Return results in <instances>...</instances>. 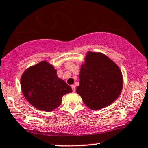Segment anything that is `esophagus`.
<instances>
[{"label":"esophagus","mask_w":148,"mask_h":148,"mask_svg":"<svg viewBox=\"0 0 148 148\" xmlns=\"http://www.w3.org/2000/svg\"><path fill=\"white\" fill-rule=\"evenodd\" d=\"M71 88H72L73 92H75V86L74 84H73V85H71Z\"/></svg>","instance_id":"esophagus-1"}]
</instances>
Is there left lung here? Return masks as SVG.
Returning <instances> with one entry per match:
<instances>
[{
	"label": "left lung",
	"mask_w": 148,
	"mask_h": 148,
	"mask_svg": "<svg viewBox=\"0 0 148 148\" xmlns=\"http://www.w3.org/2000/svg\"><path fill=\"white\" fill-rule=\"evenodd\" d=\"M76 92L92 110L108 106L117 99L122 88V75L118 66L102 54L88 52L79 73Z\"/></svg>",
	"instance_id": "left-lung-1"
}]
</instances>
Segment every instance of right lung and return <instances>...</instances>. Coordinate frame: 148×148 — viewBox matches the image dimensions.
Returning a JSON list of instances; mask_svg holds the SVG:
<instances>
[{
	"label": "right lung",
	"instance_id": "obj_1",
	"mask_svg": "<svg viewBox=\"0 0 148 148\" xmlns=\"http://www.w3.org/2000/svg\"><path fill=\"white\" fill-rule=\"evenodd\" d=\"M21 88L24 97L38 110L52 111L60 106L64 94L72 92L56 71L46 61L30 67L22 75Z\"/></svg>",
	"mask_w": 148,
	"mask_h": 148
}]
</instances>
